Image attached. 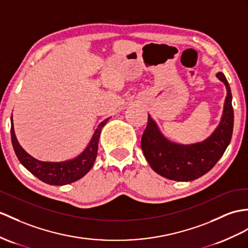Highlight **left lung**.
Listing matches in <instances>:
<instances>
[{
  "mask_svg": "<svg viewBox=\"0 0 248 248\" xmlns=\"http://www.w3.org/2000/svg\"><path fill=\"white\" fill-rule=\"evenodd\" d=\"M216 76L224 83L227 95L220 123L205 140L194 144H179L168 140L148 114L141 147L150 167L160 176L182 182L200 178L216 165L231 143L233 128L231 87L223 72Z\"/></svg>",
  "mask_w": 248,
  "mask_h": 248,
  "instance_id": "1",
  "label": "left lung"
}]
</instances>
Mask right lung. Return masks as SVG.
I'll list each match as a JSON object with an SVG mask.
<instances>
[{"label": "right lung", "instance_id": "right-lung-1", "mask_svg": "<svg viewBox=\"0 0 248 248\" xmlns=\"http://www.w3.org/2000/svg\"><path fill=\"white\" fill-rule=\"evenodd\" d=\"M110 118L105 119L103 122H101L98 128L94 130L87 146L84 148L83 152L77 156L66 161L61 162H45L34 159L33 156L27 154L24 148L21 146L17 141L14 120L11 116V141L17 159L21 162V164L26 168L28 171L31 172L33 176L43 181L44 183L49 185L62 186L66 184L74 183L76 181L80 180L92 170L93 163L95 161L96 155H98V145L99 139L102 128L108 122Z\"/></svg>", "mask_w": 248, "mask_h": 248}]
</instances>
